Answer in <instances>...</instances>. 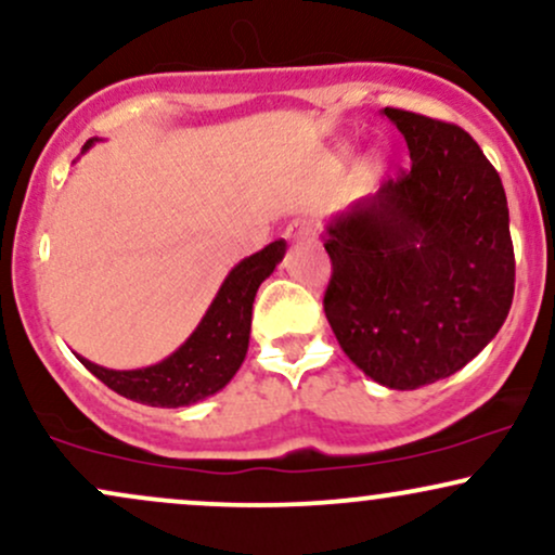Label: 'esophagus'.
<instances>
[{
	"label": "esophagus",
	"mask_w": 555,
	"mask_h": 555,
	"mask_svg": "<svg viewBox=\"0 0 555 555\" xmlns=\"http://www.w3.org/2000/svg\"><path fill=\"white\" fill-rule=\"evenodd\" d=\"M310 234H313V227L308 224V221H292L289 227H286V232H284V237L289 240V242H299V240H308Z\"/></svg>",
	"instance_id": "obj_1"
}]
</instances>
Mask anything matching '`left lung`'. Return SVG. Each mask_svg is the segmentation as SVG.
Returning a JSON list of instances; mask_svg holds the SVG:
<instances>
[{"label":"left lung","instance_id":"1","mask_svg":"<svg viewBox=\"0 0 555 555\" xmlns=\"http://www.w3.org/2000/svg\"><path fill=\"white\" fill-rule=\"evenodd\" d=\"M412 167L331 216L323 310L367 378L397 391L462 371L499 334L514 299V247L499 171L462 127L380 112Z\"/></svg>","mask_w":555,"mask_h":555}]
</instances>
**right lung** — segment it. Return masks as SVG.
I'll return each instance as SVG.
<instances>
[{
	"instance_id": "1",
	"label": "right lung",
	"mask_w": 555,
	"mask_h": 555,
	"mask_svg": "<svg viewBox=\"0 0 555 555\" xmlns=\"http://www.w3.org/2000/svg\"><path fill=\"white\" fill-rule=\"evenodd\" d=\"M93 143L95 138L88 140L82 145V154L93 149ZM284 253L286 242L276 240L256 256L242 258L227 273L193 334L156 365L135 367V371H112V367L95 365L80 354L78 360L101 384L127 399L140 401V404L175 410V406L197 404V401L214 397L234 378L245 360L258 286L282 263Z\"/></svg>"
}]
</instances>
